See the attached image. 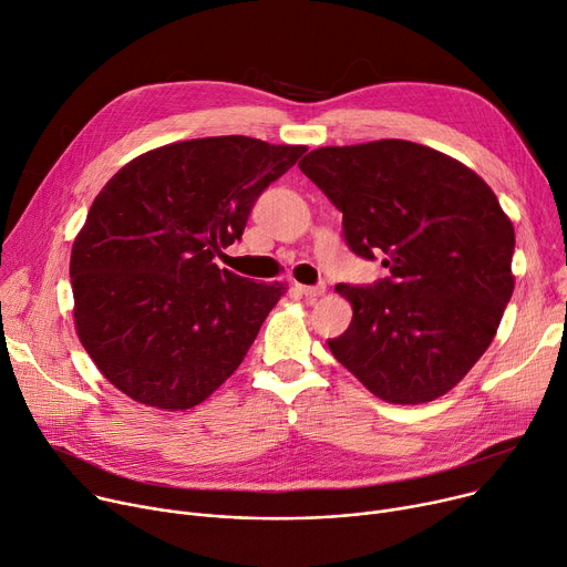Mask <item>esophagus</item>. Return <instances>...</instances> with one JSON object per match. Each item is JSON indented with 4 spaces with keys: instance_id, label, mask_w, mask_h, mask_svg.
<instances>
[{
    "instance_id": "esophagus-1",
    "label": "esophagus",
    "mask_w": 567,
    "mask_h": 567,
    "mask_svg": "<svg viewBox=\"0 0 567 567\" xmlns=\"http://www.w3.org/2000/svg\"><path fill=\"white\" fill-rule=\"evenodd\" d=\"M293 291H298L305 298H319L323 293V287H307V285H293Z\"/></svg>"
}]
</instances>
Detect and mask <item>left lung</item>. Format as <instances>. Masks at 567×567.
Instances as JSON below:
<instances>
[{
	"label": "left lung",
	"mask_w": 567,
	"mask_h": 567,
	"mask_svg": "<svg viewBox=\"0 0 567 567\" xmlns=\"http://www.w3.org/2000/svg\"><path fill=\"white\" fill-rule=\"evenodd\" d=\"M298 167L341 210L350 250L389 269L373 287H334L352 305L328 341L337 362L386 402L441 398L486 352L516 285V233L497 196L406 140L315 148Z\"/></svg>",
	"instance_id": "1"
}]
</instances>
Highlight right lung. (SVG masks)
<instances>
[{"mask_svg":"<svg viewBox=\"0 0 567 567\" xmlns=\"http://www.w3.org/2000/svg\"><path fill=\"white\" fill-rule=\"evenodd\" d=\"M305 151L244 135L174 142L133 158L96 194L70 257L74 326L115 389L185 411L237 371L287 285L213 260Z\"/></svg>","mask_w":567,"mask_h":567,"instance_id":"add662e5","label":"right lung"}]
</instances>
